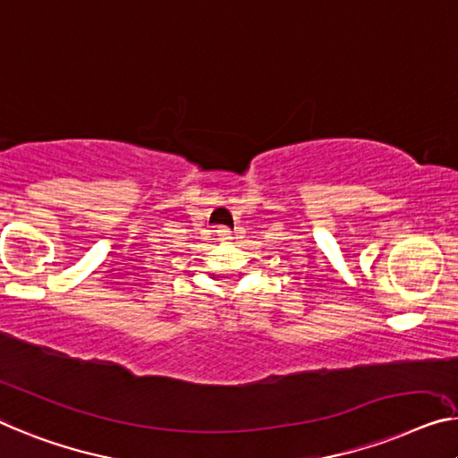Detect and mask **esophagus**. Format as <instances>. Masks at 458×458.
Listing matches in <instances>:
<instances>
[{
  "mask_svg": "<svg viewBox=\"0 0 458 458\" xmlns=\"http://www.w3.org/2000/svg\"><path fill=\"white\" fill-rule=\"evenodd\" d=\"M216 236L220 238V241H230V238H232V232H230V228H226V226H217V230H216Z\"/></svg>",
  "mask_w": 458,
  "mask_h": 458,
  "instance_id": "esophagus-1",
  "label": "esophagus"
}]
</instances>
